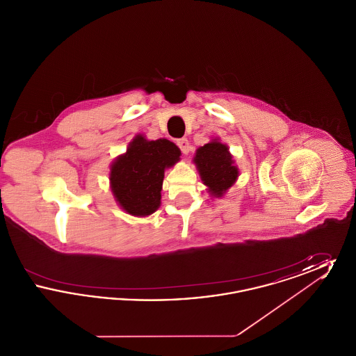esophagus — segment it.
Segmentation results:
<instances>
[{"label": "esophagus", "mask_w": 356, "mask_h": 356, "mask_svg": "<svg viewBox=\"0 0 356 356\" xmlns=\"http://www.w3.org/2000/svg\"><path fill=\"white\" fill-rule=\"evenodd\" d=\"M177 145H179V148L181 149V152L184 153V154L189 153L191 145H189V141L186 138H179L177 140Z\"/></svg>", "instance_id": "obj_1"}]
</instances>
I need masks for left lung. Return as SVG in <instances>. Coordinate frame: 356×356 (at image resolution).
Segmentation results:
<instances>
[{
	"label": "left lung",
	"mask_w": 356,
	"mask_h": 356,
	"mask_svg": "<svg viewBox=\"0 0 356 356\" xmlns=\"http://www.w3.org/2000/svg\"><path fill=\"white\" fill-rule=\"evenodd\" d=\"M193 163L199 170L204 186L213 197H221L229 186H234L238 170L234 164L232 154L225 144L218 138L200 147L193 157Z\"/></svg>",
	"instance_id": "obj_1"
}]
</instances>
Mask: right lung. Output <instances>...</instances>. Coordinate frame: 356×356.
I'll return each instance as SVG.
<instances>
[{"label": "right lung", "instance_id": "add662e5", "mask_svg": "<svg viewBox=\"0 0 356 356\" xmlns=\"http://www.w3.org/2000/svg\"><path fill=\"white\" fill-rule=\"evenodd\" d=\"M180 149L167 138L137 135L127 152L111 165V189L120 207L132 216H149L160 207L164 172L180 160Z\"/></svg>", "mask_w": 356, "mask_h": 356}]
</instances>
